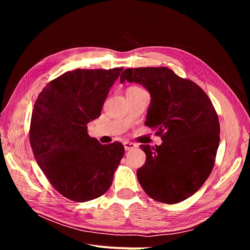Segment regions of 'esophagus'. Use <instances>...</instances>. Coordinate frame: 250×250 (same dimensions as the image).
<instances>
[{
  "mask_svg": "<svg viewBox=\"0 0 250 250\" xmlns=\"http://www.w3.org/2000/svg\"><path fill=\"white\" fill-rule=\"evenodd\" d=\"M135 147H137V145H135L134 143H131V142H124V148H125L126 151L132 150V149H134Z\"/></svg>",
  "mask_w": 250,
  "mask_h": 250,
  "instance_id": "34e87169",
  "label": "esophagus"
}]
</instances>
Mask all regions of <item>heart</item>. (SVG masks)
Segmentation results:
<instances>
[{
	"instance_id": "obj_1",
	"label": "heart",
	"mask_w": 250,
	"mask_h": 250,
	"mask_svg": "<svg viewBox=\"0 0 250 250\" xmlns=\"http://www.w3.org/2000/svg\"><path fill=\"white\" fill-rule=\"evenodd\" d=\"M130 88H132V89H141V88H139V87H130Z\"/></svg>"
}]
</instances>
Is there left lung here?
I'll return each instance as SVG.
<instances>
[{"mask_svg": "<svg viewBox=\"0 0 250 250\" xmlns=\"http://www.w3.org/2000/svg\"><path fill=\"white\" fill-rule=\"evenodd\" d=\"M120 79L149 90L145 124L163 140L161 146L141 145L146 162L137 174L143 190L167 204L191 197L211 173L220 141V124L208 96L166 66L126 69Z\"/></svg>", "mask_w": 250, "mask_h": 250, "instance_id": "8db88e82", "label": "left lung"}]
</instances>
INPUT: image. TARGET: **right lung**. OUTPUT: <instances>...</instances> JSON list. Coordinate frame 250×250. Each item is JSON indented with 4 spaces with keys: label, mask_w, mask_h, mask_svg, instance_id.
Segmentation results:
<instances>
[{
    "label": "right lung",
    "mask_w": 250,
    "mask_h": 250,
    "mask_svg": "<svg viewBox=\"0 0 250 250\" xmlns=\"http://www.w3.org/2000/svg\"><path fill=\"white\" fill-rule=\"evenodd\" d=\"M124 67L77 69L50 81L37 97L29 139L44 176L65 198L85 202L107 192L124 155L122 143L102 145L87 133Z\"/></svg>",
    "instance_id": "obj_1"
}]
</instances>
